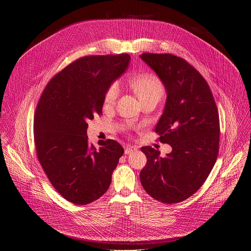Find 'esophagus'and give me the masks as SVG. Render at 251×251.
Wrapping results in <instances>:
<instances>
[{
    "mask_svg": "<svg viewBox=\"0 0 251 251\" xmlns=\"http://www.w3.org/2000/svg\"><path fill=\"white\" fill-rule=\"evenodd\" d=\"M135 151H137V147H135V146H127L126 149H125V154L129 155V154H131V153H133Z\"/></svg>",
    "mask_w": 251,
    "mask_h": 251,
    "instance_id": "34e87169",
    "label": "esophagus"
}]
</instances>
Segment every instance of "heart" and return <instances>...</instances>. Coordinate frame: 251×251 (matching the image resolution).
I'll return each instance as SVG.
<instances>
[{
  "instance_id": "b5f03b06",
  "label": "heart",
  "mask_w": 251,
  "mask_h": 251,
  "mask_svg": "<svg viewBox=\"0 0 251 251\" xmlns=\"http://www.w3.org/2000/svg\"><path fill=\"white\" fill-rule=\"evenodd\" d=\"M131 87L141 102L149 99L160 100L165 92L164 85L162 84L161 80L153 75H142L134 77L131 80ZM119 93V83H112L105 93L104 103L106 105L113 104L118 98Z\"/></svg>"
}]
</instances>
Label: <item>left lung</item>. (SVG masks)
Masks as SVG:
<instances>
[{
    "instance_id": "8db88e82",
    "label": "left lung",
    "mask_w": 251,
    "mask_h": 251,
    "mask_svg": "<svg viewBox=\"0 0 251 251\" xmlns=\"http://www.w3.org/2000/svg\"><path fill=\"white\" fill-rule=\"evenodd\" d=\"M140 57L165 86L167 100L155 131L162 143L172 147L164 158L150 146L141 148L147 157L140 173L141 184L161 202H181L202 186L216 164L218 108L204 78L185 59L169 53H143Z\"/></svg>"
}]
</instances>
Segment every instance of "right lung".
I'll return each instance as SVG.
<instances>
[{"label":"right lung","mask_w":251,"mask_h":251,"mask_svg":"<svg viewBox=\"0 0 251 251\" xmlns=\"http://www.w3.org/2000/svg\"><path fill=\"white\" fill-rule=\"evenodd\" d=\"M130 55H90L67 65L46 86L34 113L38 159L53 188L68 201L87 204L108 190L123 147L115 140L88 142V120L102 113L107 89Z\"/></svg>","instance_id":"obj_1"}]
</instances>
